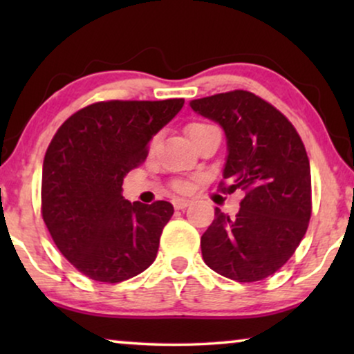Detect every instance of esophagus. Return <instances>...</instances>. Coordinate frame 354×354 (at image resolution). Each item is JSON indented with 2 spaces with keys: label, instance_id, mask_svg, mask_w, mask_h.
<instances>
[{
  "label": "esophagus",
  "instance_id": "1",
  "mask_svg": "<svg viewBox=\"0 0 354 354\" xmlns=\"http://www.w3.org/2000/svg\"><path fill=\"white\" fill-rule=\"evenodd\" d=\"M190 200H187V198H176V200H172V205L176 209H185L187 206H190Z\"/></svg>",
  "mask_w": 354,
  "mask_h": 354
}]
</instances>
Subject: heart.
<instances>
[{
  "label": "heart",
  "mask_w": 354,
  "mask_h": 354,
  "mask_svg": "<svg viewBox=\"0 0 354 354\" xmlns=\"http://www.w3.org/2000/svg\"><path fill=\"white\" fill-rule=\"evenodd\" d=\"M205 127H207V124H201V122H193V124H190L187 127V130H188V133H193V132H196V130H200V129H205ZM176 188L177 190H185L187 188V185L183 182H177L176 183Z\"/></svg>",
  "instance_id": "heart-1"
}]
</instances>
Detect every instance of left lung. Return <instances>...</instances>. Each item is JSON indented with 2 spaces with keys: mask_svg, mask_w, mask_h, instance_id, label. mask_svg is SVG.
<instances>
[{
  "mask_svg": "<svg viewBox=\"0 0 354 354\" xmlns=\"http://www.w3.org/2000/svg\"><path fill=\"white\" fill-rule=\"evenodd\" d=\"M224 129L227 193L243 190L230 217L216 207L201 236L205 263L236 282H258L292 258L311 217V167L292 122L254 93L234 90L190 101Z\"/></svg>",
  "mask_w": 354,
  "mask_h": 354,
  "instance_id": "obj_1",
  "label": "left lung"
}]
</instances>
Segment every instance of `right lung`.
Segmentation results:
<instances>
[{
  "label": "right lung",
  "instance_id": "add662e5",
  "mask_svg": "<svg viewBox=\"0 0 354 354\" xmlns=\"http://www.w3.org/2000/svg\"><path fill=\"white\" fill-rule=\"evenodd\" d=\"M183 103L100 101L72 114L53 137L41 172L43 221L57 250L91 280L122 282L156 259L174 206L124 200L122 182Z\"/></svg>",
  "mask_w": 354,
  "mask_h": 354
}]
</instances>
